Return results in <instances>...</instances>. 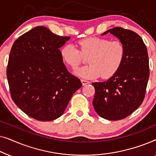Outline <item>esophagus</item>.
Masks as SVG:
<instances>
[{"label":"esophagus","instance_id":"obj_1","mask_svg":"<svg viewBox=\"0 0 156 156\" xmlns=\"http://www.w3.org/2000/svg\"><path fill=\"white\" fill-rule=\"evenodd\" d=\"M81 82H82L83 86H85V85L88 84H89V83H90V82H89V81L85 80H81Z\"/></svg>","mask_w":156,"mask_h":156}]
</instances>
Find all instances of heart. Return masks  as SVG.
I'll return each instance as SVG.
<instances>
[{
    "mask_svg": "<svg viewBox=\"0 0 156 156\" xmlns=\"http://www.w3.org/2000/svg\"><path fill=\"white\" fill-rule=\"evenodd\" d=\"M79 50L72 44L64 45L60 56L64 62L72 69H76L88 57L89 65L74 72L85 79H95L102 76L109 78L119 69L125 56V47L120 40L90 37L78 42Z\"/></svg>",
    "mask_w": 156,
    "mask_h": 156,
    "instance_id": "b5f03b06",
    "label": "heart"
}]
</instances>
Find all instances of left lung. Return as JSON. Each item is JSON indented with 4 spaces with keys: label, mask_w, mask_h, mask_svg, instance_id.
I'll list each match as a JSON object with an SVG mask.
<instances>
[{
    "label": "left lung",
    "mask_w": 156,
    "mask_h": 156,
    "mask_svg": "<svg viewBox=\"0 0 156 156\" xmlns=\"http://www.w3.org/2000/svg\"><path fill=\"white\" fill-rule=\"evenodd\" d=\"M110 33L123 42L125 56L122 65L112 77L103 82H93L94 108L107 120H121L129 116L144 101L149 78L148 51L142 38L135 32L114 27Z\"/></svg>",
    "instance_id": "left-lung-1"
}]
</instances>
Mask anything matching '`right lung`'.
<instances>
[{
	"label": "right lung",
	"instance_id": "1",
	"mask_svg": "<svg viewBox=\"0 0 156 156\" xmlns=\"http://www.w3.org/2000/svg\"><path fill=\"white\" fill-rule=\"evenodd\" d=\"M70 37L38 26L12 44L7 67L10 95L29 116L41 121L61 116L74 93L82 86L67 71L60 50Z\"/></svg>",
	"mask_w": 156,
	"mask_h": 156
}]
</instances>
